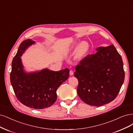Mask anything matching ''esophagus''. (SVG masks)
Segmentation results:
<instances>
[{
    "label": "esophagus",
    "mask_w": 133,
    "mask_h": 133,
    "mask_svg": "<svg viewBox=\"0 0 133 133\" xmlns=\"http://www.w3.org/2000/svg\"><path fill=\"white\" fill-rule=\"evenodd\" d=\"M74 71L73 70H70V75H71V76H72L73 75H74Z\"/></svg>",
    "instance_id": "1"
}]
</instances>
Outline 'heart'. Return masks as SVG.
I'll return each instance as SVG.
<instances>
[{"mask_svg":"<svg viewBox=\"0 0 133 133\" xmlns=\"http://www.w3.org/2000/svg\"><path fill=\"white\" fill-rule=\"evenodd\" d=\"M78 49L76 50L75 57L76 59H80L82 58L85 55L87 54V51L89 49V45L88 42L85 41H83L81 42L78 46V44H76L74 46L72 47V50L75 51L76 49Z\"/></svg>","mask_w":133,"mask_h":133,"instance_id":"1","label":"heart"}]
</instances>
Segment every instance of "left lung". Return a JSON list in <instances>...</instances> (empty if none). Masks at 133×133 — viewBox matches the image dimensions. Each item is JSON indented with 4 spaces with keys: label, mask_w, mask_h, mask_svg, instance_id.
Instances as JSON below:
<instances>
[{
    "label": "left lung",
    "mask_w": 133,
    "mask_h": 133,
    "mask_svg": "<svg viewBox=\"0 0 133 133\" xmlns=\"http://www.w3.org/2000/svg\"><path fill=\"white\" fill-rule=\"evenodd\" d=\"M75 67L77 93L85 103L96 107L113 101L124 82L125 72L121 56L113 45L96 49Z\"/></svg>",
    "instance_id": "obj_1"
}]
</instances>
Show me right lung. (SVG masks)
Returning <instances> with one entry per match:
<instances>
[{"label": "right lung", "mask_w": 133, "mask_h": 133, "mask_svg": "<svg viewBox=\"0 0 133 133\" xmlns=\"http://www.w3.org/2000/svg\"><path fill=\"white\" fill-rule=\"evenodd\" d=\"M34 43L35 41L28 39L20 44L12 61L10 82L17 99L21 103L30 108L41 109L55 103L57 89L69 77L70 70L67 68L59 71L44 69L25 73L20 57Z\"/></svg>", "instance_id": "right-lung-1"}]
</instances>
